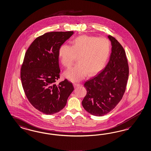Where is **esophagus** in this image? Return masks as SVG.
Masks as SVG:
<instances>
[{
  "label": "esophagus",
  "instance_id": "34e87169",
  "mask_svg": "<svg viewBox=\"0 0 151 151\" xmlns=\"http://www.w3.org/2000/svg\"><path fill=\"white\" fill-rule=\"evenodd\" d=\"M81 84L80 83H74V86L75 87H78V86H81Z\"/></svg>",
  "mask_w": 151,
  "mask_h": 151
}]
</instances>
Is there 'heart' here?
I'll return each instance as SVG.
<instances>
[{
    "label": "heart",
    "instance_id": "1",
    "mask_svg": "<svg viewBox=\"0 0 151 151\" xmlns=\"http://www.w3.org/2000/svg\"><path fill=\"white\" fill-rule=\"evenodd\" d=\"M111 42L106 37L83 35L73 39L71 46H60L58 56L61 63L69 68L76 60L78 63L65 73V77L73 82L82 80L87 75L98 73L105 66L111 52Z\"/></svg>",
    "mask_w": 151,
    "mask_h": 151
}]
</instances>
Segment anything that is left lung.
<instances>
[{
	"label": "left lung",
	"instance_id": "8db88e82",
	"mask_svg": "<svg viewBox=\"0 0 151 151\" xmlns=\"http://www.w3.org/2000/svg\"><path fill=\"white\" fill-rule=\"evenodd\" d=\"M112 48L105 68L84 83L86 94L82 105L91 114L101 116L110 112L122 98L129 78V68L126 53L117 40L108 36Z\"/></svg>",
	"mask_w": 151,
	"mask_h": 151
}]
</instances>
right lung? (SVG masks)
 <instances>
[{"instance_id":"1","label":"right lung","mask_w":151,"mask_h":151,"mask_svg":"<svg viewBox=\"0 0 151 151\" xmlns=\"http://www.w3.org/2000/svg\"><path fill=\"white\" fill-rule=\"evenodd\" d=\"M73 33H45L35 39L25 53L20 72L23 89L31 104L45 114L63 109L73 91L72 83L66 79L56 83L60 77L58 49Z\"/></svg>"}]
</instances>
